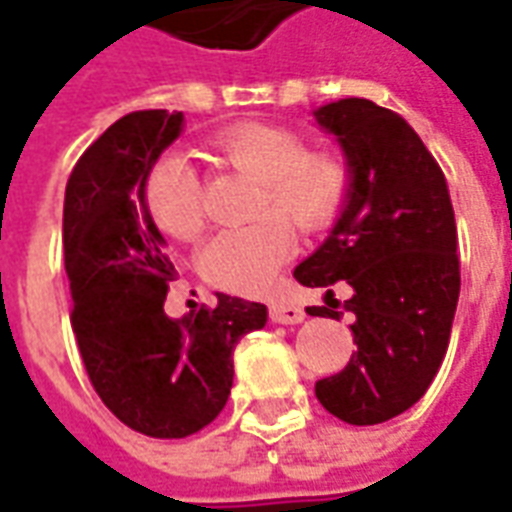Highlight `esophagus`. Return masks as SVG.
Here are the masks:
<instances>
[{"instance_id": "1", "label": "esophagus", "mask_w": 512, "mask_h": 512, "mask_svg": "<svg viewBox=\"0 0 512 512\" xmlns=\"http://www.w3.org/2000/svg\"><path fill=\"white\" fill-rule=\"evenodd\" d=\"M270 317H273V322H278V325H297V322H303V317H306V311L297 306V303H292V300H275L273 306H270Z\"/></svg>"}]
</instances>
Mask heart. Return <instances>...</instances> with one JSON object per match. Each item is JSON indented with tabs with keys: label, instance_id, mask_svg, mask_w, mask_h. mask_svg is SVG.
<instances>
[{
	"label": "heart",
	"instance_id": "1",
	"mask_svg": "<svg viewBox=\"0 0 512 512\" xmlns=\"http://www.w3.org/2000/svg\"><path fill=\"white\" fill-rule=\"evenodd\" d=\"M212 151L259 179L253 223L226 228L201 250V275L217 289L253 295L273 284L295 248L293 220L303 231L331 226L353 184L350 162L331 148H308L289 126L234 123L212 137ZM143 201L159 231L195 239L204 231V184L184 157L159 159L143 181Z\"/></svg>",
	"mask_w": 512,
	"mask_h": 512
}]
</instances>
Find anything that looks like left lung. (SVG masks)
<instances>
[{"instance_id":"1","label":"left lung","mask_w":512,"mask_h":512,"mask_svg":"<svg viewBox=\"0 0 512 512\" xmlns=\"http://www.w3.org/2000/svg\"><path fill=\"white\" fill-rule=\"evenodd\" d=\"M314 115L339 137L353 184L331 237L297 264L295 278L328 286L332 307L336 280L354 289L345 311L358 344L350 364L314 391L342 422H389L422 400L447 355L460 295L455 209L444 170L397 112L342 99ZM330 309L308 314L344 317Z\"/></svg>"}]
</instances>
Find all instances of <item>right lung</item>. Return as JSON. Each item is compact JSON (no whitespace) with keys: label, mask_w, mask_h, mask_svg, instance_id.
<instances>
[{"label":"right lung","mask_w":512,"mask_h":512,"mask_svg":"<svg viewBox=\"0 0 512 512\" xmlns=\"http://www.w3.org/2000/svg\"><path fill=\"white\" fill-rule=\"evenodd\" d=\"M181 121L168 110L123 115L79 157L63 204L82 364L101 402L151 438H187L215 422L234 383V347L267 322V306L231 295L184 320L165 314L176 270L148 215L143 181Z\"/></svg>","instance_id":"right-lung-1"}]
</instances>
